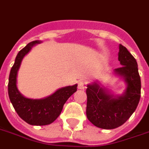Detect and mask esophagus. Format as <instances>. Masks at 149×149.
Wrapping results in <instances>:
<instances>
[{"label":"esophagus","instance_id":"obj_1","mask_svg":"<svg viewBox=\"0 0 149 149\" xmlns=\"http://www.w3.org/2000/svg\"><path fill=\"white\" fill-rule=\"evenodd\" d=\"M78 88L79 89H84L86 88V82L83 81H80L78 84Z\"/></svg>","mask_w":149,"mask_h":149}]
</instances>
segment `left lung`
Instances as JSON below:
<instances>
[{"label":"left lung","mask_w":149,"mask_h":149,"mask_svg":"<svg viewBox=\"0 0 149 149\" xmlns=\"http://www.w3.org/2000/svg\"><path fill=\"white\" fill-rule=\"evenodd\" d=\"M118 61L122 67L114 72L123 77L127 87L121 96H114L97 82L87 86L86 116L101 129L111 130L125 123L136 110L141 98V78L137 63L126 47L119 45Z\"/></svg>","instance_id":"obj_1"}]
</instances>
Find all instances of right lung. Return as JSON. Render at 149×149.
<instances>
[{
	"instance_id": "right-lung-1",
	"label": "right lung",
	"mask_w": 149,
	"mask_h": 149,
	"mask_svg": "<svg viewBox=\"0 0 149 149\" xmlns=\"http://www.w3.org/2000/svg\"><path fill=\"white\" fill-rule=\"evenodd\" d=\"M40 41H33L21 49L16 56L14 65L10 71L8 90L11 103L20 118L30 125L45 126L52 123L58 118L63 107L69 97L77 91L78 85L63 87L49 97L42 99H29L23 97L18 90L16 81L20 64L31 48Z\"/></svg>"
}]
</instances>
